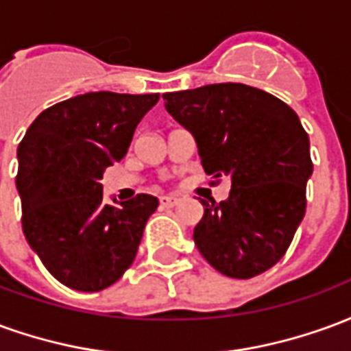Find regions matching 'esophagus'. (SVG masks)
<instances>
[{"mask_svg": "<svg viewBox=\"0 0 351 351\" xmlns=\"http://www.w3.org/2000/svg\"><path fill=\"white\" fill-rule=\"evenodd\" d=\"M180 203V199L178 197H171V195H167V197H160V205L165 206V208H173V206H176Z\"/></svg>", "mask_w": 351, "mask_h": 351, "instance_id": "esophagus-1", "label": "esophagus"}]
</instances>
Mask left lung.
<instances>
[{
    "label": "left lung",
    "mask_w": 351,
    "mask_h": 351,
    "mask_svg": "<svg viewBox=\"0 0 351 351\" xmlns=\"http://www.w3.org/2000/svg\"><path fill=\"white\" fill-rule=\"evenodd\" d=\"M165 108L191 131L206 175L231 178L193 229L201 256L229 278H254L289 248L306 210L310 141L299 116L258 88L223 82L169 92ZM220 182V180H218Z\"/></svg>",
    "instance_id": "left-lung-1"
}]
</instances>
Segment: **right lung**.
<instances>
[{
	"label": "right lung",
	"instance_id": "add662e5",
	"mask_svg": "<svg viewBox=\"0 0 351 351\" xmlns=\"http://www.w3.org/2000/svg\"><path fill=\"white\" fill-rule=\"evenodd\" d=\"M160 93L90 92L52 105L19 145L22 229L47 271L77 291L112 286L137 256L158 197L103 203L101 178Z\"/></svg>",
	"mask_w": 351,
	"mask_h": 351
}]
</instances>
